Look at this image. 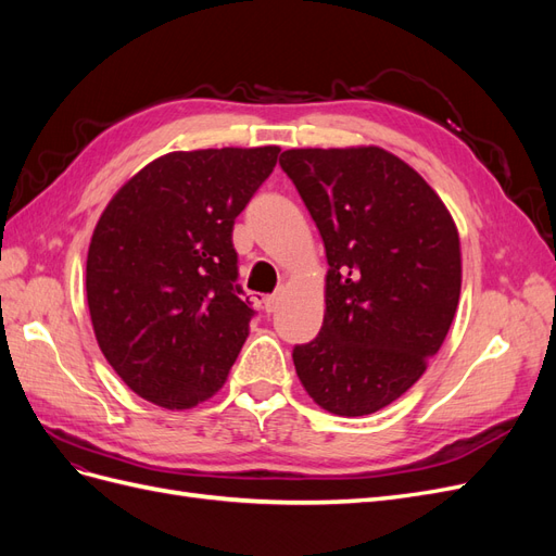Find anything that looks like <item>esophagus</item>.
<instances>
[{
  "mask_svg": "<svg viewBox=\"0 0 556 556\" xmlns=\"http://www.w3.org/2000/svg\"><path fill=\"white\" fill-rule=\"evenodd\" d=\"M278 301H280V296L278 294H268V296H264V311L271 315V313H276V308H278Z\"/></svg>",
  "mask_w": 556,
  "mask_h": 556,
  "instance_id": "1",
  "label": "esophagus"
}]
</instances>
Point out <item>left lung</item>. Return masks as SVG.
I'll use <instances>...</instances> for the list:
<instances>
[{
    "instance_id": "left-lung-1",
    "label": "left lung",
    "mask_w": 556,
    "mask_h": 556,
    "mask_svg": "<svg viewBox=\"0 0 556 556\" xmlns=\"http://www.w3.org/2000/svg\"><path fill=\"white\" fill-rule=\"evenodd\" d=\"M282 172L327 252L325 323L294 345L317 406L359 417L390 406L441 350L462 292V250L441 197L378 146L294 148Z\"/></svg>"
}]
</instances>
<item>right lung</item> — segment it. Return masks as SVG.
I'll list each match as a JSON object with an SVG mask.
<instances>
[{
	"instance_id": "right-lung-1",
	"label": "right lung",
	"mask_w": 556,
	"mask_h": 556,
	"mask_svg": "<svg viewBox=\"0 0 556 556\" xmlns=\"http://www.w3.org/2000/svg\"><path fill=\"white\" fill-rule=\"evenodd\" d=\"M280 148H208L157 157L94 227L86 292L113 371L155 406L182 410L227 380L255 315L241 299L233 220Z\"/></svg>"
}]
</instances>
